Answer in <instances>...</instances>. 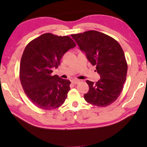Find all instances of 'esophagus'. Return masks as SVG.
Masks as SVG:
<instances>
[{
    "label": "esophagus",
    "instance_id": "1",
    "mask_svg": "<svg viewBox=\"0 0 147 147\" xmlns=\"http://www.w3.org/2000/svg\"><path fill=\"white\" fill-rule=\"evenodd\" d=\"M71 82H72V84H74V85H76V84H78L80 82V81L78 80H74L72 81Z\"/></svg>",
    "mask_w": 147,
    "mask_h": 147
}]
</instances>
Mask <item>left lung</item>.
I'll use <instances>...</instances> for the list:
<instances>
[{
  "label": "left lung",
  "instance_id": "8db88e82",
  "mask_svg": "<svg viewBox=\"0 0 147 147\" xmlns=\"http://www.w3.org/2000/svg\"><path fill=\"white\" fill-rule=\"evenodd\" d=\"M87 59L96 65L100 79L96 83L87 80L89 91L86 102L98 107L113 103L120 95L126 81L128 65L123 49L108 35L95 30L71 35Z\"/></svg>",
  "mask_w": 147,
  "mask_h": 147
}]
</instances>
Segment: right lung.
I'll return each instance as SVG.
<instances>
[{
  "instance_id": "1",
  "label": "right lung",
  "mask_w": 147,
  "mask_h": 147,
  "mask_svg": "<svg viewBox=\"0 0 147 147\" xmlns=\"http://www.w3.org/2000/svg\"><path fill=\"white\" fill-rule=\"evenodd\" d=\"M75 47L69 36L51 33L42 34L27 45L20 63V80L24 93L35 106L51 110L64 103L71 82L58 75L52 76V69L58 68L63 54Z\"/></svg>"
}]
</instances>
